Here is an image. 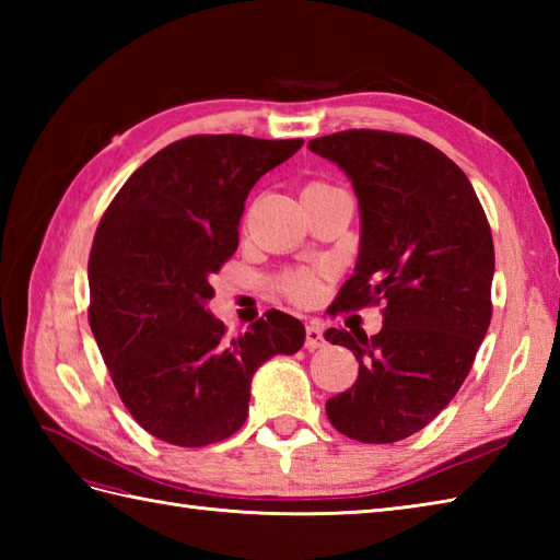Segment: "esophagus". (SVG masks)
Here are the masks:
<instances>
[{
  "label": "esophagus",
  "mask_w": 560,
  "mask_h": 560,
  "mask_svg": "<svg viewBox=\"0 0 560 560\" xmlns=\"http://www.w3.org/2000/svg\"><path fill=\"white\" fill-rule=\"evenodd\" d=\"M325 347V335H323V327L311 323L305 329V349L307 351H315V349H323Z\"/></svg>",
  "instance_id": "34e87169"
}]
</instances>
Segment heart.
Returning a JSON list of instances; mask_svg holds the SVG:
<instances>
[{
  "instance_id": "heart-1",
  "label": "heart",
  "mask_w": 560,
  "mask_h": 560,
  "mask_svg": "<svg viewBox=\"0 0 560 560\" xmlns=\"http://www.w3.org/2000/svg\"><path fill=\"white\" fill-rule=\"evenodd\" d=\"M319 185V183H313ZM281 289L287 291V295L295 303H307L313 301L317 291H319V281H317V273L311 269H295L289 271L287 277L281 279Z\"/></svg>"
}]
</instances>
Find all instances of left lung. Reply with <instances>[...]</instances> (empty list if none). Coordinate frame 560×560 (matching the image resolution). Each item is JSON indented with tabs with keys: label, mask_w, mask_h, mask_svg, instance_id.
Masks as SVG:
<instances>
[{
	"label": "left lung",
	"mask_w": 560,
	"mask_h": 560,
	"mask_svg": "<svg viewBox=\"0 0 560 560\" xmlns=\"http://www.w3.org/2000/svg\"><path fill=\"white\" fill-rule=\"evenodd\" d=\"M307 149L337 163L359 197V259L339 307L387 303L371 339L327 329L359 361V380L327 401V416L359 443H397L457 395L491 325L489 221L469 177L423 139L349 129Z\"/></svg>",
	"instance_id": "left-lung-1"
}]
</instances>
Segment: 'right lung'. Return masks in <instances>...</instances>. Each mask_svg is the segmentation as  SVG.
<instances>
[{
	"label": "right lung",
	"mask_w": 560,
	"mask_h": 560,
	"mask_svg": "<svg viewBox=\"0 0 560 560\" xmlns=\"http://www.w3.org/2000/svg\"><path fill=\"white\" fill-rule=\"evenodd\" d=\"M303 139L201 135L151 156L122 185L93 237L89 323L117 395L153 438L205 447L247 419L249 383L305 327L269 311L229 339L209 313L217 273L237 247L245 199Z\"/></svg>",
	"instance_id": "right-lung-1"
}]
</instances>
